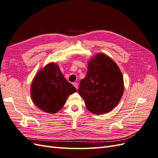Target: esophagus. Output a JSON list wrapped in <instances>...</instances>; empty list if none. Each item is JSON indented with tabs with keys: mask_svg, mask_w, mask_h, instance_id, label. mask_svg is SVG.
I'll use <instances>...</instances> for the list:
<instances>
[{
	"mask_svg": "<svg viewBox=\"0 0 158 158\" xmlns=\"http://www.w3.org/2000/svg\"><path fill=\"white\" fill-rule=\"evenodd\" d=\"M73 86H75V87L76 89H78V84H77V83H73Z\"/></svg>",
	"mask_w": 158,
	"mask_h": 158,
	"instance_id": "34e87169",
	"label": "esophagus"
}]
</instances>
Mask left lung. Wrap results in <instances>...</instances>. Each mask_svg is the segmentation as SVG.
Masks as SVG:
<instances>
[{
	"instance_id": "8db88e82",
	"label": "left lung",
	"mask_w": 158,
	"mask_h": 158,
	"mask_svg": "<svg viewBox=\"0 0 158 158\" xmlns=\"http://www.w3.org/2000/svg\"><path fill=\"white\" fill-rule=\"evenodd\" d=\"M123 78L114 61L98 54L89 61L86 77L81 81L78 93L88 110L104 114L112 110L123 94Z\"/></svg>"
}]
</instances>
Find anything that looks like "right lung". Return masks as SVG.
Wrapping results in <instances>:
<instances>
[{"label":"right lung","instance_id":"1","mask_svg":"<svg viewBox=\"0 0 158 158\" xmlns=\"http://www.w3.org/2000/svg\"><path fill=\"white\" fill-rule=\"evenodd\" d=\"M77 91L66 80L58 65L50 63L37 73L31 87L35 105L48 113H56L65 104L68 96Z\"/></svg>","mask_w":158,"mask_h":158}]
</instances>
